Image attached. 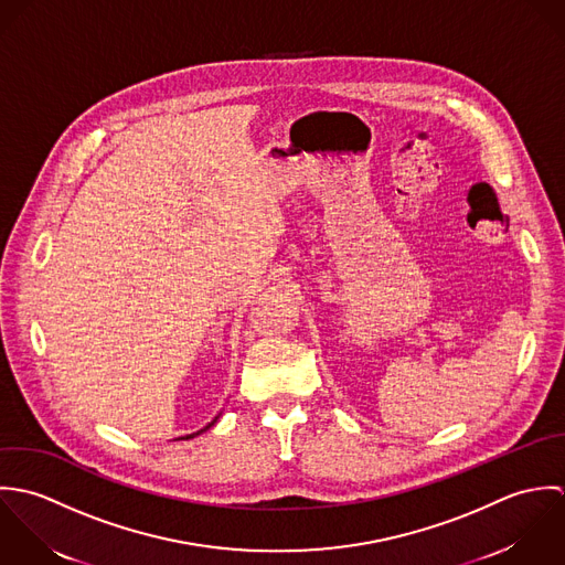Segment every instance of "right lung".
Segmentation results:
<instances>
[{
	"mask_svg": "<svg viewBox=\"0 0 565 565\" xmlns=\"http://www.w3.org/2000/svg\"><path fill=\"white\" fill-rule=\"evenodd\" d=\"M221 415H223V413H221ZM221 415H216V417H214V419H212V424H207V426H205V428H201V430H199V433H192V435H185V437H181V439H194V437H199V435H201V433H205V430H210V428H212V426H214V424H216V422H218V419H221Z\"/></svg>",
	"mask_w": 565,
	"mask_h": 565,
	"instance_id": "1",
	"label": "right lung"
}]
</instances>
